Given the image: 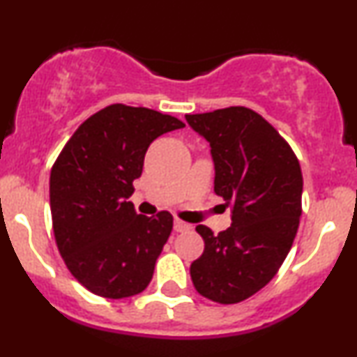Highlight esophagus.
<instances>
[{"label":"esophagus","mask_w":357,"mask_h":357,"mask_svg":"<svg viewBox=\"0 0 357 357\" xmlns=\"http://www.w3.org/2000/svg\"><path fill=\"white\" fill-rule=\"evenodd\" d=\"M174 230L178 233H184V231H190L191 230V225L186 223L183 220H174Z\"/></svg>","instance_id":"esophagus-1"}]
</instances>
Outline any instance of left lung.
Instances as JSON below:
<instances>
[{
  "label": "left lung",
  "instance_id": "obj_1",
  "mask_svg": "<svg viewBox=\"0 0 357 357\" xmlns=\"http://www.w3.org/2000/svg\"><path fill=\"white\" fill-rule=\"evenodd\" d=\"M215 161V192L231 206V227L196 231L203 255L191 264L198 294L238 304L277 275L292 248L302 215V171L296 153L272 124L248 107L188 114Z\"/></svg>",
  "mask_w": 357,
  "mask_h": 357
}]
</instances>
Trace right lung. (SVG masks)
I'll return each instance as SVG.
<instances>
[{"label": "right lung", "instance_id": "add662e5", "mask_svg": "<svg viewBox=\"0 0 357 357\" xmlns=\"http://www.w3.org/2000/svg\"><path fill=\"white\" fill-rule=\"evenodd\" d=\"M181 127L158 110L112 104L82 122L53 162L56 247L72 275L96 296L126 298L149 285L173 215H137L129 196L151 142Z\"/></svg>", "mask_w": 357, "mask_h": 357}]
</instances>
